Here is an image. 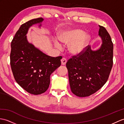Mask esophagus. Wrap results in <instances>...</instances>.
I'll use <instances>...</instances> for the list:
<instances>
[{"label":"esophagus","instance_id":"obj_1","mask_svg":"<svg viewBox=\"0 0 124 124\" xmlns=\"http://www.w3.org/2000/svg\"><path fill=\"white\" fill-rule=\"evenodd\" d=\"M61 64L63 65H65L66 63H67V60L65 58H63L61 59Z\"/></svg>","mask_w":124,"mask_h":124}]
</instances>
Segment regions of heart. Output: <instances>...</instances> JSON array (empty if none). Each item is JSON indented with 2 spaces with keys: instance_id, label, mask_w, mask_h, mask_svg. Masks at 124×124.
I'll list each match as a JSON object with an SVG mask.
<instances>
[{
  "instance_id": "b5f03b06",
  "label": "heart",
  "mask_w": 124,
  "mask_h": 124,
  "mask_svg": "<svg viewBox=\"0 0 124 124\" xmlns=\"http://www.w3.org/2000/svg\"><path fill=\"white\" fill-rule=\"evenodd\" d=\"M59 41L65 44H69L68 51L72 55H77L82 53L85 50L90 39L89 34L79 29L65 30L61 31L58 35ZM55 46L61 48L62 44L58 41H54Z\"/></svg>"
}]
</instances>
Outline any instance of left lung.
Here are the masks:
<instances>
[{
	"mask_svg": "<svg viewBox=\"0 0 124 124\" xmlns=\"http://www.w3.org/2000/svg\"><path fill=\"white\" fill-rule=\"evenodd\" d=\"M102 44L96 50L91 46L69 59L66 65L72 93L80 97L90 96L107 82L113 64V43L106 28L99 25Z\"/></svg>",
	"mask_w": 124,
	"mask_h": 124,
	"instance_id": "left-lung-1",
	"label": "left lung"
}]
</instances>
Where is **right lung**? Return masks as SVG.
<instances>
[{
	"label": "right lung",
	"mask_w": 124,
	"mask_h": 124,
	"mask_svg": "<svg viewBox=\"0 0 124 124\" xmlns=\"http://www.w3.org/2000/svg\"><path fill=\"white\" fill-rule=\"evenodd\" d=\"M43 21L38 18L22 24L11 43L10 65L14 78L24 90L34 95L47 90L51 74L61 64L62 56H48L28 41L29 28L35 24L41 28Z\"/></svg>",
	"instance_id": "right-lung-1"
}]
</instances>
